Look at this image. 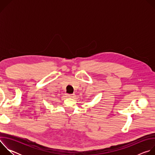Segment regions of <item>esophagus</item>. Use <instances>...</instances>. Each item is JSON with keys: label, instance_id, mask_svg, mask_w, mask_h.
Returning <instances> with one entry per match:
<instances>
[{"label": "esophagus", "instance_id": "1", "mask_svg": "<svg viewBox=\"0 0 155 155\" xmlns=\"http://www.w3.org/2000/svg\"><path fill=\"white\" fill-rule=\"evenodd\" d=\"M67 96H68V97L72 98V97H74V94H67Z\"/></svg>", "mask_w": 155, "mask_h": 155}]
</instances>
